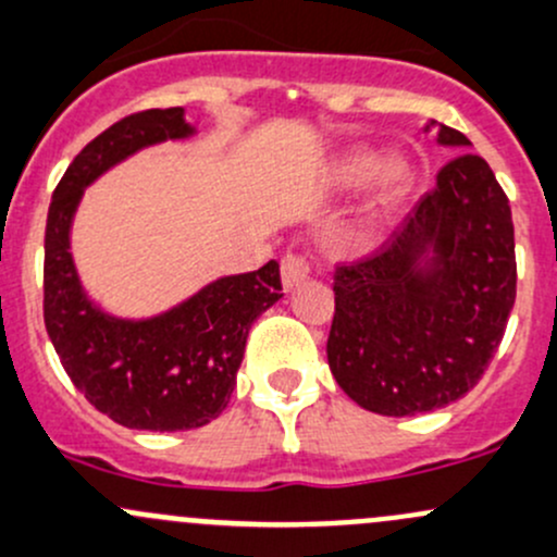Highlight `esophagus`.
Here are the masks:
<instances>
[{"label":"esophagus","instance_id":"34e87169","mask_svg":"<svg viewBox=\"0 0 557 557\" xmlns=\"http://www.w3.org/2000/svg\"><path fill=\"white\" fill-rule=\"evenodd\" d=\"M280 274H283V288L290 290L296 285H301L304 280L309 277V261L304 253H296V250H288L280 261Z\"/></svg>","mask_w":557,"mask_h":557}]
</instances>
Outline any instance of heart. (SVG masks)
I'll use <instances>...</instances> for the list:
<instances>
[{
  "label": "heart",
  "instance_id": "heart-1",
  "mask_svg": "<svg viewBox=\"0 0 557 557\" xmlns=\"http://www.w3.org/2000/svg\"><path fill=\"white\" fill-rule=\"evenodd\" d=\"M373 171V154L366 149H352L344 151L336 162H333V181L338 186H355ZM413 171L403 157H384L376 165V171L371 175V195H368L366 213L368 219H382L384 213H389L397 202L406 197V191L411 189Z\"/></svg>",
  "mask_w": 557,
  "mask_h": 557
}]
</instances>
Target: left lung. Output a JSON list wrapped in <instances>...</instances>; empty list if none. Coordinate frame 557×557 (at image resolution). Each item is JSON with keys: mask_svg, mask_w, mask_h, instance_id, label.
<instances>
[{"mask_svg": "<svg viewBox=\"0 0 557 557\" xmlns=\"http://www.w3.org/2000/svg\"><path fill=\"white\" fill-rule=\"evenodd\" d=\"M437 144L470 140L441 125ZM515 285L510 200L483 157L459 151L376 253L336 267L333 379L382 417L446 408L499 349Z\"/></svg>", "mask_w": 557, "mask_h": 557, "instance_id": "obj_1", "label": "left lung"}]
</instances>
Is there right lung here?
<instances>
[{"label": "right lung", "instance_id": "1", "mask_svg": "<svg viewBox=\"0 0 557 557\" xmlns=\"http://www.w3.org/2000/svg\"><path fill=\"white\" fill-rule=\"evenodd\" d=\"M195 136L184 109L114 122L74 157L52 191L45 230V327L90 406L131 430H197L230 403L250 325L283 298L280 263L205 285L168 312L114 318L90 301L72 259V221L87 186L146 146Z\"/></svg>", "mask_w": 557, "mask_h": 557}]
</instances>
